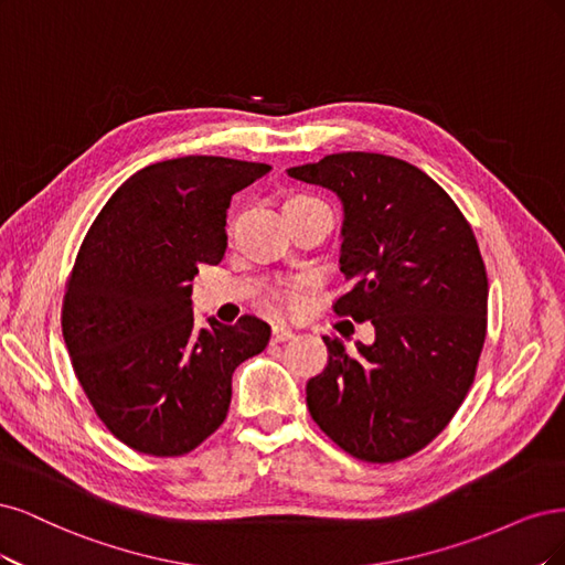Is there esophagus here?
Instances as JSON below:
<instances>
[{
  "instance_id": "obj_1",
  "label": "esophagus",
  "mask_w": 565,
  "mask_h": 565,
  "mask_svg": "<svg viewBox=\"0 0 565 565\" xmlns=\"http://www.w3.org/2000/svg\"><path fill=\"white\" fill-rule=\"evenodd\" d=\"M294 335H296V331L290 329V326H286L281 321L271 323V340H275V342H286V340H290Z\"/></svg>"
}]
</instances>
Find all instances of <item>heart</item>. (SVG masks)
Listing matches in <instances>:
<instances>
[{"mask_svg":"<svg viewBox=\"0 0 565 565\" xmlns=\"http://www.w3.org/2000/svg\"><path fill=\"white\" fill-rule=\"evenodd\" d=\"M296 199H298V196H296ZM281 302H284V305H294V302H296V296L288 294V290H286V294H281Z\"/></svg>","mask_w":565,"mask_h":565,"instance_id":"heart-1","label":"heart"}]
</instances>
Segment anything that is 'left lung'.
<instances>
[{
    "instance_id": "1",
    "label": "left lung",
    "mask_w": 565,
    "mask_h": 565,
    "mask_svg": "<svg viewBox=\"0 0 565 565\" xmlns=\"http://www.w3.org/2000/svg\"><path fill=\"white\" fill-rule=\"evenodd\" d=\"M288 175L338 194L340 271L354 286L333 309L375 329L354 350L323 338L329 363L307 382L309 413L354 458L404 460L441 434L475 382L488 315L477 236L404 159L340 152Z\"/></svg>"
}]
</instances>
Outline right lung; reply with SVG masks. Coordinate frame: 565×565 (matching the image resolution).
<instances>
[{
    "label": "right lung",
    "instance_id": "1",
    "mask_svg": "<svg viewBox=\"0 0 565 565\" xmlns=\"http://www.w3.org/2000/svg\"><path fill=\"white\" fill-rule=\"evenodd\" d=\"M271 167L227 157L150 163L107 199L86 232L63 300V338L90 406L121 444L173 458L223 425L232 373L269 326L192 315L196 267L225 256L232 194Z\"/></svg>",
    "mask_w": 565,
    "mask_h": 565
}]
</instances>
